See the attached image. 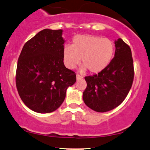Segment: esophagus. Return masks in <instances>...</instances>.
Masks as SVG:
<instances>
[{
    "label": "esophagus",
    "mask_w": 150,
    "mask_h": 150,
    "mask_svg": "<svg viewBox=\"0 0 150 150\" xmlns=\"http://www.w3.org/2000/svg\"><path fill=\"white\" fill-rule=\"evenodd\" d=\"M83 79V76H80V75H79V74H77L76 75V80H80V79Z\"/></svg>",
    "instance_id": "esophagus-1"
}]
</instances>
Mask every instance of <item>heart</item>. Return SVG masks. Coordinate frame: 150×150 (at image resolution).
<instances>
[{
  "mask_svg": "<svg viewBox=\"0 0 150 150\" xmlns=\"http://www.w3.org/2000/svg\"><path fill=\"white\" fill-rule=\"evenodd\" d=\"M115 45L110 40L90 35H76L71 46L67 45L63 51L64 62L67 68L72 69L81 62V72L88 69L98 73L105 69L111 62Z\"/></svg>",
  "mask_w": 150,
  "mask_h": 150,
  "instance_id": "obj_1",
  "label": "heart"
}]
</instances>
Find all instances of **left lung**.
Here are the masks:
<instances>
[{"label":"left lung","instance_id":"8db88e82","mask_svg":"<svg viewBox=\"0 0 150 150\" xmlns=\"http://www.w3.org/2000/svg\"><path fill=\"white\" fill-rule=\"evenodd\" d=\"M115 56L106 68L98 74L85 77L83 93L86 105L104 112L117 107L128 94L134 79L133 60L129 47L121 38L115 40Z\"/></svg>","mask_w":150,"mask_h":150}]
</instances>
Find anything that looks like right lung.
<instances>
[{
    "instance_id": "add662e5",
    "label": "right lung",
    "mask_w": 150,
    "mask_h": 150,
    "mask_svg": "<svg viewBox=\"0 0 150 150\" xmlns=\"http://www.w3.org/2000/svg\"><path fill=\"white\" fill-rule=\"evenodd\" d=\"M62 30L45 29L23 46L18 58L16 86L27 107L39 113L56 110L76 76L64 64Z\"/></svg>"
}]
</instances>
